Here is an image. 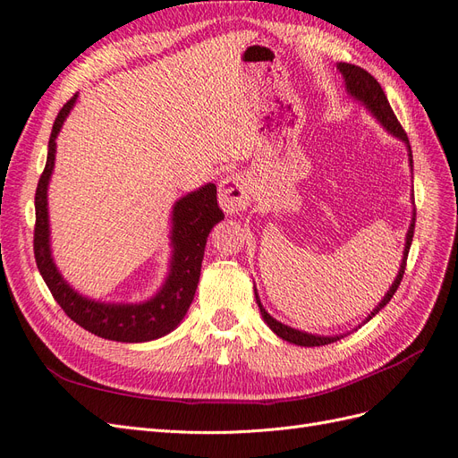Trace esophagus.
I'll list each match as a JSON object with an SVG mask.
<instances>
[{"label": "esophagus", "mask_w": 458, "mask_h": 458, "mask_svg": "<svg viewBox=\"0 0 458 458\" xmlns=\"http://www.w3.org/2000/svg\"><path fill=\"white\" fill-rule=\"evenodd\" d=\"M217 200L227 216L237 214L250 202V185L239 174H229L219 182Z\"/></svg>", "instance_id": "esophagus-1"}]
</instances>
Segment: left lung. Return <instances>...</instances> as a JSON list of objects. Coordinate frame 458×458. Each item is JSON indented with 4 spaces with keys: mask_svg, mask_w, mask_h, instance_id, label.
Instances as JSON below:
<instances>
[{
    "mask_svg": "<svg viewBox=\"0 0 458 458\" xmlns=\"http://www.w3.org/2000/svg\"><path fill=\"white\" fill-rule=\"evenodd\" d=\"M336 68L340 71L344 81H345V91H348L350 97H353V99L357 103H361L369 113L377 118L380 122V126L387 131L392 133L394 137H397L399 141H403L405 147H407V152H409V165L412 168V152H411V145H409V140H407V133L403 131V128H401V123L397 122L394 110L390 106V103H387V97L384 93V89L380 88V84L377 80H374V76H370L367 71H363L361 66H355V64H348V63H338ZM412 206H414V200H412ZM414 217H417V214H414V208H412V217H411V225H409V231L405 234V248H403V258H401V266H399V271H397V276L394 279L390 290H387L386 296L380 300V303L377 308H374L369 315L365 323H369L370 318L377 315L387 301H390L395 294V290L399 288L401 284V279H403V273H405V266H407V256H409V248H411V242H412V234H414ZM254 294H256V301H258V308H259V313L263 317V321L267 323V327L275 332L276 336L290 342V344H296V345H303V348H315V345H327V344H332L336 342L340 338H344L345 335H336V336H321V335H311V332H306V330H298V328H293L288 325H283L281 321H276L275 317H271L266 308L261 306L259 301V296H258V290L254 286ZM359 325V327H361ZM357 327V328H359ZM353 328V330H357Z\"/></svg>",
    "mask_w": 458,
    "mask_h": 458,
    "instance_id": "8db88e82",
    "label": "left lung"
}]
</instances>
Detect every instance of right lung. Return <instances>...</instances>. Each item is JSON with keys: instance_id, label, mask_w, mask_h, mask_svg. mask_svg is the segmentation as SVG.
I'll list each match as a JSON object with an SVG mask.
<instances>
[{"instance_id": "add662e5", "label": "right lung", "mask_w": 458, "mask_h": 458, "mask_svg": "<svg viewBox=\"0 0 458 458\" xmlns=\"http://www.w3.org/2000/svg\"><path fill=\"white\" fill-rule=\"evenodd\" d=\"M76 99L78 93L55 118L47 145L46 170L41 174L36 189L34 256L39 275L44 276L47 288L63 311L76 325L89 330L91 335L126 344L162 338L175 330L187 315L199 286L208 234H210L216 224L225 217L217 206L216 185L206 183L175 200L172 208L170 269L155 296H150L145 301L128 303L101 301L80 294L64 279L53 259L47 208V189L55 168V155H57V135L74 108Z\"/></svg>"}]
</instances>
